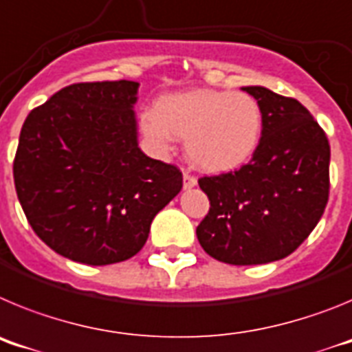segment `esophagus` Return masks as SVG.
Listing matches in <instances>:
<instances>
[{"mask_svg":"<svg viewBox=\"0 0 352 352\" xmlns=\"http://www.w3.org/2000/svg\"><path fill=\"white\" fill-rule=\"evenodd\" d=\"M195 185H197V178L188 173H183V188L188 190V188H194Z\"/></svg>","mask_w":352,"mask_h":352,"instance_id":"1","label":"esophagus"}]
</instances>
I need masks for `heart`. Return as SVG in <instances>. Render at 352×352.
Segmentation results:
<instances>
[{
	"mask_svg": "<svg viewBox=\"0 0 352 352\" xmlns=\"http://www.w3.org/2000/svg\"><path fill=\"white\" fill-rule=\"evenodd\" d=\"M142 132L158 149L185 139L190 164L204 173L238 169L256 151L263 114L254 96L220 89H188L162 96L141 118Z\"/></svg>",
	"mask_w": 352,
	"mask_h": 352,
	"instance_id": "heart-1",
	"label": "heart"
}]
</instances>
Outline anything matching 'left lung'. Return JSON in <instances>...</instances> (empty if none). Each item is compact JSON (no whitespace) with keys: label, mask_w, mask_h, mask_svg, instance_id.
I'll return each mask as SVG.
<instances>
[{"label":"left lung","mask_w":352,"mask_h":352,"mask_svg":"<svg viewBox=\"0 0 352 352\" xmlns=\"http://www.w3.org/2000/svg\"><path fill=\"white\" fill-rule=\"evenodd\" d=\"M243 91L263 114L259 144L247 166L199 179L210 211L195 231L206 254L234 266L292 254L321 220L329 194V142L312 114L263 86Z\"/></svg>","instance_id":"left-lung-1"}]
</instances>
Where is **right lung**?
Wrapping results in <instances>:
<instances>
[{
    "label": "right lung",
    "instance_id": "add662e5",
    "mask_svg": "<svg viewBox=\"0 0 352 352\" xmlns=\"http://www.w3.org/2000/svg\"><path fill=\"white\" fill-rule=\"evenodd\" d=\"M139 82H77L24 121L14 182L43 243L76 263L105 266L144 247L155 214L183 186L176 166L146 157L133 104Z\"/></svg>",
    "mask_w": 352,
    "mask_h": 352
}]
</instances>
